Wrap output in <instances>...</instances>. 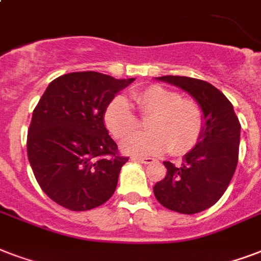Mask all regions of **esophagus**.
I'll return each instance as SVG.
<instances>
[{
	"label": "esophagus",
	"mask_w": 261,
	"mask_h": 261,
	"mask_svg": "<svg viewBox=\"0 0 261 261\" xmlns=\"http://www.w3.org/2000/svg\"><path fill=\"white\" fill-rule=\"evenodd\" d=\"M135 161H138V163H142L145 164V165H147V164H153L155 161L153 157H135Z\"/></svg>",
	"instance_id": "1"
}]
</instances>
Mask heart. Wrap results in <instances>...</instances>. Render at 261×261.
Here are the masks:
<instances>
[{
    "label": "heart",
    "instance_id": "heart-1",
    "mask_svg": "<svg viewBox=\"0 0 261 261\" xmlns=\"http://www.w3.org/2000/svg\"><path fill=\"white\" fill-rule=\"evenodd\" d=\"M131 101L139 114L150 118L145 123L149 131L134 134L123 142L122 149L127 154L150 155L167 149L173 154H180L192 149L200 138L204 115L198 102L182 98L177 92L159 85L131 93ZM102 120L119 141L138 128V119L122 96L115 97L107 106Z\"/></svg>",
    "mask_w": 261,
    "mask_h": 261
}]
</instances>
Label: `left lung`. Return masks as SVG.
I'll use <instances>...</instances> for the list:
<instances>
[{"instance_id":"8db88e82","label":"left lung","mask_w":261,"mask_h":261,"mask_svg":"<svg viewBox=\"0 0 261 261\" xmlns=\"http://www.w3.org/2000/svg\"><path fill=\"white\" fill-rule=\"evenodd\" d=\"M155 80L190 94L204 115L200 138L182 159L180 167L164 161L167 176L153 187L155 199L180 214H196L218 202L229 187L239 161L241 126L231 102L202 80L164 75Z\"/></svg>"}]
</instances>
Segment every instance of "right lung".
<instances>
[{"mask_svg":"<svg viewBox=\"0 0 261 261\" xmlns=\"http://www.w3.org/2000/svg\"><path fill=\"white\" fill-rule=\"evenodd\" d=\"M134 80L69 73L50 83L39 100L27 138L28 160L43 192L59 206L90 210L114 195L128 159L118 155L102 115Z\"/></svg>","mask_w":261,"mask_h":261,"instance_id":"add662e5","label":"right lung"}]
</instances>
